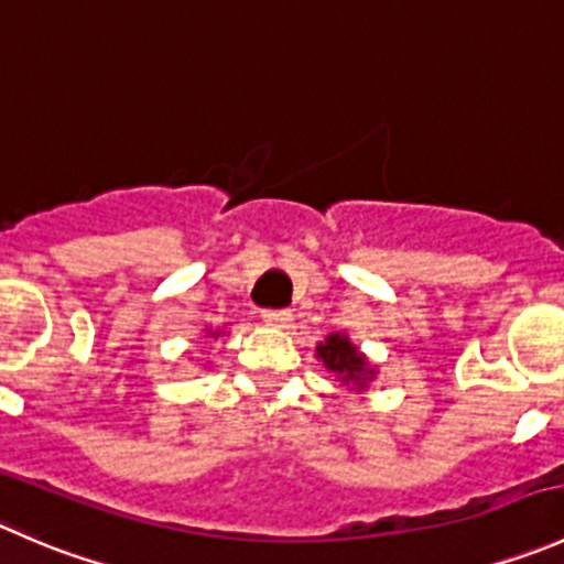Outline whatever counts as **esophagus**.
<instances>
[{"instance_id":"esophagus-1","label":"esophagus","mask_w":564,"mask_h":564,"mask_svg":"<svg viewBox=\"0 0 564 564\" xmlns=\"http://www.w3.org/2000/svg\"><path fill=\"white\" fill-rule=\"evenodd\" d=\"M293 312L290 310H263V321L271 323V326H288Z\"/></svg>"}]
</instances>
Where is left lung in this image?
Returning a JSON list of instances; mask_svg holds the SVG:
<instances>
[{"label": "left lung", "mask_w": 564, "mask_h": 564, "mask_svg": "<svg viewBox=\"0 0 564 564\" xmlns=\"http://www.w3.org/2000/svg\"><path fill=\"white\" fill-rule=\"evenodd\" d=\"M317 356H321L323 365L332 372H337L345 383H359V387H365V383L376 376V372L370 370V365H367L365 356H361L343 334H332L326 343H321Z\"/></svg>", "instance_id": "1"}]
</instances>
